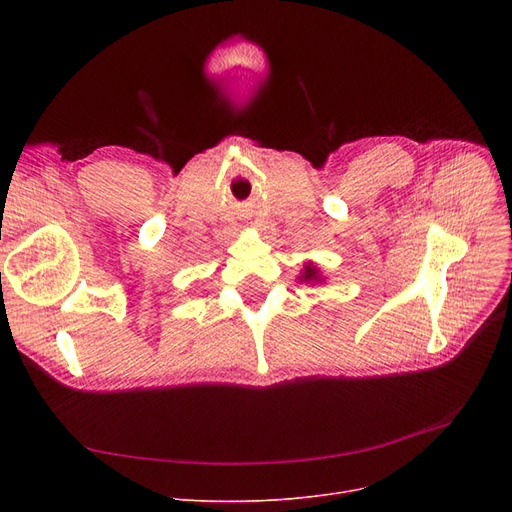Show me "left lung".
<instances>
[{
    "mask_svg": "<svg viewBox=\"0 0 512 512\" xmlns=\"http://www.w3.org/2000/svg\"><path fill=\"white\" fill-rule=\"evenodd\" d=\"M305 280H317L315 270H311V267H307V270H305Z\"/></svg>",
    "mask_w": 512,
    "mask_h": 512,
    "instance_id": "8db88e82",
    "label": "left lung"
}]
</instances>
